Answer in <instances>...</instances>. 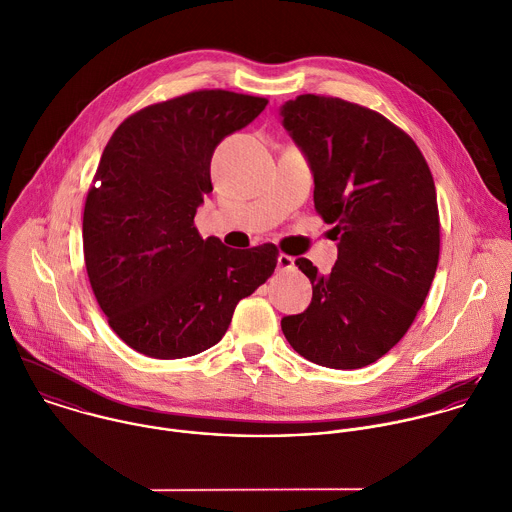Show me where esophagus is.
<instances>
[{
  "label": "esophagus",
  "instance_id": "obj_1",
  "mask_svg": "<svg viewBox=\"0 0 512 512\" xmlns=\"http://www.w3.org/2000/svg\"><path fill=\"white\" fill-rule=\"evenodd\" d=\"M277 267H279V271H295V259L285 255V253H281L277 257Z\"/></svg>",
  "mask_w": 512,
  "mask_h": 512
}]
</instances>
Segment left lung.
<instances>
[{
  "label": "left lung",
  "mask_w": 512,
  "mask_h": 512,
  "mask_svg": "<svg viewBox=\"0 0 512 512\" xmlns=\"http://www.w3.org/2000/svg\"><path fill=\"white\" fill-rule=\"evenodd\" d=\"M307 156L314 207L334 223L330 273L299 257L312 285L305 312L283 316L289 344L310 362L356 370L390 352L423 305L439 261V211L429 166L382 114L332 97L281 106Z\"/></svg>",
  "instance_id": "left-lung-1"
}]
</instances>
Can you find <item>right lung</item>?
Returning <instances> with one entry per match:
<instances>
[{
    "instance_id": "add662e5",
    "label": "right lung",
    "mask_w": 512,
    "mask_h": 512,
    "mask_svg": "<svg viewBox=\"0 0 512 512\" xmlns=\"http://www.w3.org/2000/svg\"><path fill=\"white\" fill-rule=\"evenodd\" d=\"M267 99L196 91L128 116L104 148L83 215L85 265L110 328L136 352L176 360L217 344L237 303L277 267V247L202 239L217 144Z\"/></svg>"
}]
</instances>
